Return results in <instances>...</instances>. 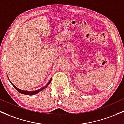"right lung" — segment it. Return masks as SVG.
<instances>
[{
    "instance_id": "obj_1",
    "label": "right lung",
    "mask_w": 124,
    "mask_h": 124,
    "mask_svg": "<svg viewBox=\"0 0 124 124\" xmlns=\"http://www.w3.org/2000/svg\"><path fill=\"white\" fill-rule=\"evenodd\" d=\"M51 80H52V79H50V81H49V82H48V84H47L46 85H45V86H43V87L42 88H40V89H39V90H38L33 91H27L21 90H20V89L16 87V86H15V85H14L13 84H12V83H11V81H10V82H11V84H12V85H13V86H14V87L16 89V90H17L19 92V93H21V94H25V95H34V94H36L37 93H39V92H40V91H42V90H43V89L46 88L47 86H48V85H49V84H50V83H51Z\"/></svg>"
}]
</instances>
